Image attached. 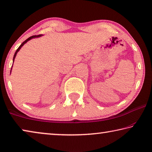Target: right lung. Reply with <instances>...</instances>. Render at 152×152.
<instances>
[{"instance_id": "right-lung-1", "label": "right lung", "mask_w": 152, "mask_h": 152, "mask_svg": "<svg viewBox=\"0 0 152 152\" xmlns=\"http://www.w3.org/2000/svg\"><path fill=\"white\" fill-rule=\"evenodd\" d=\"M41 34H39V35H33V36H32V37H30L29 38H28V39H26V41H24V42H23V43H22V44H21V45H20V46L19 47V48H18V50H16V52H15V54H14V56H13V61H14V59H15V56H16V54H17V53H18V52H19V50H20L21 48H22V47L23 45H24V44H25L26 43L27 41H28L29 40H30V39H32V38H36V37H41Z\"/></svg>"}]
</instances>
